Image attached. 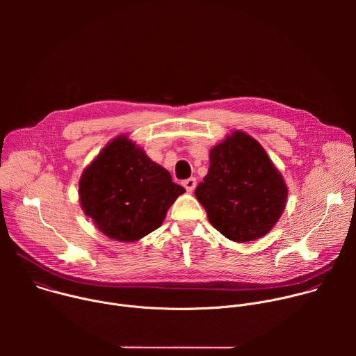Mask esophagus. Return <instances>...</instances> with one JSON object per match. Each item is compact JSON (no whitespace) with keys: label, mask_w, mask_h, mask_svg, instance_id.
Returning <instances> with one entry per match:
<instances>
[{"label":"esophagus","mask_w":356,"mask_h":356,"mask_svg":"<svg viewBox=\"0 0 356 356\" xmlns=\"http://www.w3.org/2000/svg\"><path fill=\"white\" fill-rule=\"evenodd\" d=\"M183 186L186 187V190H187L188 193H191V191L195 188V186H197V180H195L194 177H190V179H187V180L183 181Z\"/></svg>","instance_id":"1"}]
</instances>
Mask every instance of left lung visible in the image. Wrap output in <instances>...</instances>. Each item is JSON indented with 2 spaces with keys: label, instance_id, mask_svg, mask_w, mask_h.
<instances>
[{
  "label": "left lung",
  "instance_id": "obj_1",
  "mask_svg": "<svg viewBox=\"0 0 356 356\" xmlns=\"http://www.w3.org/2000/svg\"><path fill=\"white\" fill-rule=\"evenodd\" d=\"M194 194L217 231L248 242L266 235L279 221L287 186L261 143L235 131L210 150L209 173Z\"/></svg>",
  "mask_w": 356,
  "mask_h": 356
}]
</instances>
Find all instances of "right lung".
I'll list each match as a JSON object with an SVG mask.
<instances>
[{
  "label": "right lung",
  "instance_id": "1",
  "mask_svg": "<svg viewBox=\"0 0 356 356\" xmlns=\"http://www.w3.org/2000/svg\"><path fill=\"white\" fill-rule=\"evenodd\" d=\"M184 191L127 135L101 150L79 181L84 214L104 235L121 242L138 241L159 228Z\"/></svg>",
  "mask_w": 356,
  "mask_h": 356
}]
</instances>
